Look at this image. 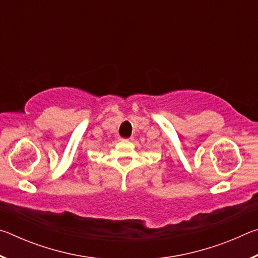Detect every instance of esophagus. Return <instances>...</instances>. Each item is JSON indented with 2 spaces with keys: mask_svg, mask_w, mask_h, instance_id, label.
Instances as JSON below:
<instances>
[{
  "mask_svg": "<svg viewBox=\"0 0 258 258\" xmlns=\"http://www.w3.org/2000/svg\"><path fill=\"white\" fill-rule=\"evenodd\" d=\"M132 140H133L132 138H130V139H128V141H132Z\"/></svg>",
  "mask_w": 258,
  "mask_h": 258,
  "instance_id": "1",
  "label": "esophagus"
}]
</instances>
